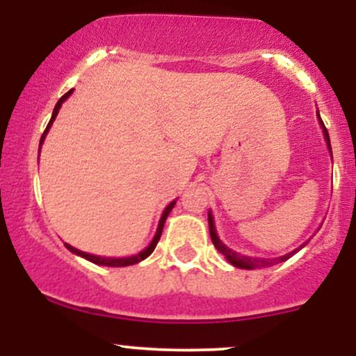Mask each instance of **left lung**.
Returning a JSON list of instances; mask_svg holds the SVG:
<instances>
[{
	"mask_svg": "<svg viewBox=\"0 0 356 356\" xmlns=\"http://www.w3.org/2000/svg\"><path fill=\"white\" fill-rule=\"evenodd\" d=\"M318 120H320V125L323 129V136H325V140H326V145H328L330 152H332V144H330V136H328V130H326L325 124H323V120L320 118V113H318ZM207 220H209V232H211V239H212V244H214L216 249L222 254L224 257H226L227 261L232 264V266L236 268H241V269H256V268H268V266H273V264H277V263H283V261L289 259L295 252L300 251L301 248H305L306 244L309 243V241H306L305 244H301L300 248L295 249V251L288 252V254L284 256H280V257H275V259H263V257H249V256H243L239 254V252L232 251V249H229L226 246V244L222 243V241L219 239L218 232H216V226H214V218H212L211 211L209 214H207Z\"/></svg>",
	"mask_w": 356,
	"mask_h": 356,
	"instance_id": "obj_1",
	"label": "left lung"
}]
</instances>
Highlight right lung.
Instances as JSON below:
<instances>
[{
	"label": "right lung",
	"instance_id": "1",
	"mask_svg": "<svg viewBox=\"0 0 356 356\" xmlns=\"http://www.w3.org/2000/svg\"><path fill=\"white\" fill-rule=\"evenodd\" d=\"M72 92H73V90H70V92H67V93H65L63 97H61V99H60L58 102H56L55 108H53V113H51L50 122H48L47 129H44V132H43V136H42V140H40V147H42L43 140H44V137H47V134H48V130H50V127H51V124H53V120H55L56 115H58L61 104H63V102L67 100L68 97L72 95ZM174 206H175V201H172V202L169 204V206L165 207V211L162 212V218H161V220H159V227H157V232H155V236H154L152 243H150L149 246H147V248L144 249V251H140V252H138V254H136V256H129V257H102V256L88 254V252L80 251V249L73 248V246H70V244H67V243H65V246H67V249H70L72 252H75V254H79V256H81V257H85V259L92 261V263H95V264H100V266H112V268L132 266V264L140 263V261H144L145 257H149L150 254H152V251L155 249V246H157L159 239H161V234H162V229H164V222H165L167 216H169V212L172 211V207H174Z\"/></svg>",
	"mask_w": 356,
	"mask_h": 356
}]
</instances>
